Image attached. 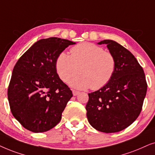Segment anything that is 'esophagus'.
Here are the masks:
<instances>
[{
    "label": "esophagus",
    "instance_id": "obj_1",
    "mask_svg": "<svg viewBox=\"0 0 155 155\" xmlns=\"http://www.w3.org/2000/svg\"><path fill=\"white\" fill-rule=\"evenodd\" d=\"M72 92H73L74 96H77V95L79 94V91H76V90H73L72 91Z\"/></svg>",
    "mask_w": 155,
    "mask_h": 155
}]
</instances>
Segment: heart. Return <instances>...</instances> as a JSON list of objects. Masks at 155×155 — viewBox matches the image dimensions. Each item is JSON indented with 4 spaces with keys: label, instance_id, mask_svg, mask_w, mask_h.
I'll list each match as a JSON object with an SVG mask.
<instances>
[{
    "label": "heart",
    "instance_id": "1",
    "mask_svg": "<svg viewBox=\"0 0 155 155\" xmlns=\"http://www.w3.org/2000/svg\"><path fill=\"white\" fill-rule=\"evenodd\" d=\"M71 55L60 52L55 61V69L61 81L74 88L100 89L110 81L116 69V59L108 51L93 43L84 42L71 49Z\"/></svg>",
    "mask_w": 155,
    "mask_h": 155
}]
</instances>
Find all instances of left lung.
I'll use <instances>...</instances> for the list:
<instances>
[{
  "label": "left lung",
  "mask_w": 155,
  "mask_h": 155,
  "mask_svg": "<svg viewBox=\"0 0 155 155\" xmlns=\"http://www.w3.org/2000/svg\"><path fill=\"white\" fill-rule=\"evenodd\" d=\"M106 44L116 59V69L108 84L88 94V120L97 130L117 133L130 126L141 113L147 84L143 69L126 48L110 40Z\"/></svg>",
  "instance_id": "1"
}]
</instances>
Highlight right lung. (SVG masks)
Masks as SVG:
<instances>
[{
	"label": "right lung",
	"instance_id": "add662e5",
	"mask_svg": "<svg viewBox=\"0 0 155 155\" xmlns=\"http://www.w3.org/2000/svg\"><path fill=\"white\" fill-rule=\"evenodd\" d=\"M75 42L58 38L35 43L18 59L8 88L12 114L25 128L43 133L60 122L71 90L57 75L55 61Z\"/></svg>",
	"mask_w": 155,
	"mask_h": 155
}]
</instances>
